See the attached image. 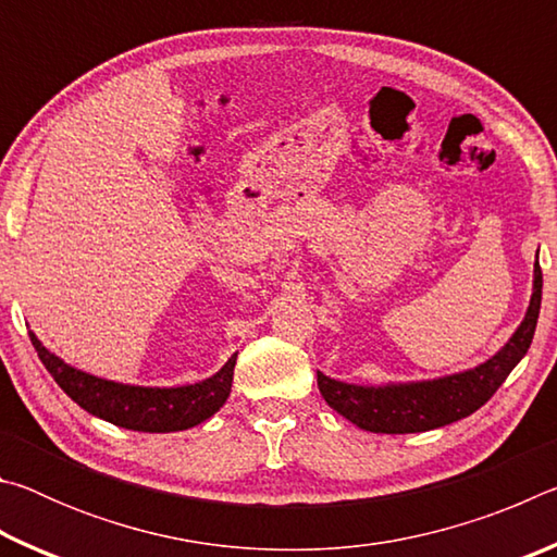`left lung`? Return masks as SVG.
<instances>
[{
    "label": "left lung",
    "mask_w": 557,
    "mask_h": 557,
    "mask_svg": "<svg viewBox=\"0 0 557 557\" xmlns=\"http://www.w3.org/2000/svg\"><path fill=\"white\" fill-rule=\"evenodd\" d=\"M541 295L543 272L539 260H535L533 297L525 319L502 351L488 358L486 363L476 366V369L437 381L379 385V388L342 383L317 371L319 391H322L324 400L338 414L351 420L356 428L383 432V435L428 432L457 422L482 408L531 348L541 314Z\"/></svg>",
    "instance_id": "1"
}]
</instances>
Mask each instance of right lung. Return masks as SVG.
Listing matches in <instances>:
<instances>
[{
    "label": "right lung",
    "mask_w": 557,
    "mask_h": 557,
    "mask_svg": "<svg viewBox=\"0 0 557 557\" xmlns=\"http://www.w3.org/2000/svg\"><path fill=\"white\" fill-rule=\"evenodd\" d=\"M29 336L46 371L71 400L96 418L137 432H176L209 420L228 398L235 358H238V354H233L219 373L201 383L182 385V388H139V385L102 381L73 369L41 346L32 332Z\"/></svg>",
    "instance_id": "1"
}]
</instances>
